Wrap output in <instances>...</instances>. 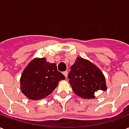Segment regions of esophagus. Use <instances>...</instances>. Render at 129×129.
<instances>
[{"label": "esophagus", "instance_id": "obj_1", "mask_svg": "<svg viewBox=\"0 0 129 129\" xmlns=\"http://www.w3.org/2000/svg\"><path fill=\"white\" fill-rule=\"evenodd\" d=\"M63 75L65 76V77H66V78H67V77H68V72H67V71H66V72H63Z\"/></svg>", "mask_w": 129, "mask_h": 129}]
</instances>
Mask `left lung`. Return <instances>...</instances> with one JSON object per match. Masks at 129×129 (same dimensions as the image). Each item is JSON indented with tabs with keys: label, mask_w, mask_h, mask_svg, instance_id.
I'll return each mask as SVG.
<instances>
[{
	"label": "left lung",
	"mask_w": 129,
	"mask_h": 129,
	"mask_svg": "<svg viewBox=\"0 0 129 129\" xmlns=\"http://www.w3.org/2000/svg\"><path fill=\"white\" fill-rule=\"evenodd\" d=\"M68 78L76 95L84 99H94L98 90H106L105 77L89 61L77 57L70 67Z\"/></svg>",
	"instance_id": "1"
}]
</instances>
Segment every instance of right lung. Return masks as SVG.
<instances>
[{"label":"right lung","instance_id":"right-lung-1","mask_svg":"<svg viewBox=\"0 0 129 129\" xmlns=\"http://www.w3.org/2000/svg\"><path fill=\"white\" fill-rule=\"evenodd\" d=\"M62 79L64 75L57 70L55 63L44 58L34 59L21 75V91L30 100H39L51 94Z\"/></svg>","mask_w":129,"mask_h":129}]
</instances>
